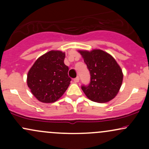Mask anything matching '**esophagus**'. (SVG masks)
<instances>
[{
  "label": "esophagus",
  "mask_w": 149,
  "mask_h": 149,
  "mask_svg": "<svg viewBox=\"0 0 149 149\" xmlns=\"http://www.w3.org/2000/svg\"><path fill=\"white\" fill-rule=\"evenodd\" d=\"M73 82H74V83H78V82H79V77H76V78H74V79H73Z\"/></svg>",
  "instance_id": "obj_1"
}]
</instances>
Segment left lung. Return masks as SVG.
I'll return each mask as SVG.
<instances>
[{
	"label": "left lung",
	"instance_id": "8db88e82",
	"mask_svg": "<svg viewBox=\"0 0 149 149\" xmlns=\"http://www.w3.org/2000/svg\"><path fill=\"white\" fill-rule=\"evenodd\" d=\"M79 52L90 74V83L81 86L85 95L98 103L113 100L118 92L123 78L122 70L114 58L101 49Z\"/></svg>",
	"mask_w": 149,
	"mask_h": 149
}]
</instances>
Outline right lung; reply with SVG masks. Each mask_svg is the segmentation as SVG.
<instances>
[{"label": "right lung", "mask_w": 149, "mask_h": 149, "mask_svg": "<svg viewBox=\"0 0 149 149\" xmlns=\"http://www.w3.org/2000/svg\"><path fill=\"white\" fill-rule=\"evenodd\" d=\"M65 53L52 50L35 61L27 75V85L36 98L43 103H52L62 96L71 79L69 67L64 64Z\"/></svg>", "instance_id": "right-lung-1"}]
</instances>
